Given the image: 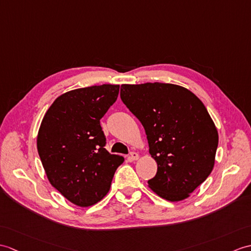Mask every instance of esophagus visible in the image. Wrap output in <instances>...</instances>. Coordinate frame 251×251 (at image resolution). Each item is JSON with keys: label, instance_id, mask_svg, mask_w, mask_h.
Listing matches in <instances>:
<instances>
[{"label": "esophagus", "instance_id": "esophagus-1", "mask_svg": "<svg viewBox=\"0 0 251 251\" xmlns=\"http://www.w3.org/2000/svg\"><path fill=\"white\" fill-rule=\"evenodd\" d=\"M129 158H130V160H137L139 158V155L136 152H131Z\"/></svg>", "mask_w": 251, "mask_h": 251}]
</instances>
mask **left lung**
<instances>
[{
	"label": "left lung",
	"instance_id": "8db88e82",
	"mask_svg": "<svg viewBox=\"0 0 251 251\" xmlns=\"http://www.w3.org/2000/svg\"><path fill=\"white\" fill-rule=\"evenodd\" d=\"M121 99L141 122L157 162L149 186L168 201L189 197L211 174L218 132L194 93L170 83L122 84Z\"/></svg>",
	"mask_w": 251,
	"mask_h": 251
}]
</instances>
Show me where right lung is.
Returning a JSON list of instances; mask_svg holds the SVG:
<instances>
[{"label": "right lung", "instance_id": "1", "mask_svg": "<svg viewBox=\"0 0 251 251\" xmlns=\"http://www.w3.org/2000/svg\"><path fill=\"white\" fill-rule=\"evenodd\" d=\"M120 85L69 91L46 112L37 151L50 184L78 206H91L108 194L124 157L104 149L100 119L115 102Z\"/></svg>", "mask_w": 251, "mask_h": 251}]
</instances>
